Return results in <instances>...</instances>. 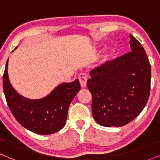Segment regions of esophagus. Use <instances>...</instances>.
Instances as JSON below:
<instances>
[{
    "instance_id": "34e87169",
    "label": "esophagus",
    "mask_w": 160,
    "mask_h": 160,
    "mask_svg": "<svg viewBox=\"0 0 160 160\" xmlns=\"http://www.w3.org/2000/svg\"><path fill=\"white\" fill-rule=\"evenodd\" d=\"M78 80L81 84V87L82 88H84L87 86V76L85 73H80L78 75Z\"/></svg>"
}]
</instances>
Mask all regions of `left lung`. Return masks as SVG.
<instances>
[{
    "label": "left lung",
    "mask_w": 160,
    "mask_h": 160,
    "mask_svg": "<svg viewBox=\"0 0 160 160\" xmlns=\"http://www.w3.org/2000/svg\"><path fill=\"white\" fill-rule=\"evenodd\" d=\"M131 52L106 61L90 71L87 88L98 124L122 127L132 121L146 106L150 93L151 65L141 43L130 35Z\"/></svg>",
    "instance_id": "left-lung-1"
}]
</instances>
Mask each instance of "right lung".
I'll return each mask as SVG.
<instances>
[{"label":"right lung","instance_id":"add662e5","mask_svg":"<svg viewBox=\"0 0 160 160\" xmlns=\"http://www.w3.org/2000/svg\"><path fill=\"white\" fill-rule=\"evenodd\" d=\"M8 58L3 77V92L17 121L27 130L39 135H49L60 130L66 123L70 104L81 89L78 80L62 83L41 99H29L19 95L12 87L8 78Z\"/></svg>","mask_w":160,"mask_h":160}]
</instances>
